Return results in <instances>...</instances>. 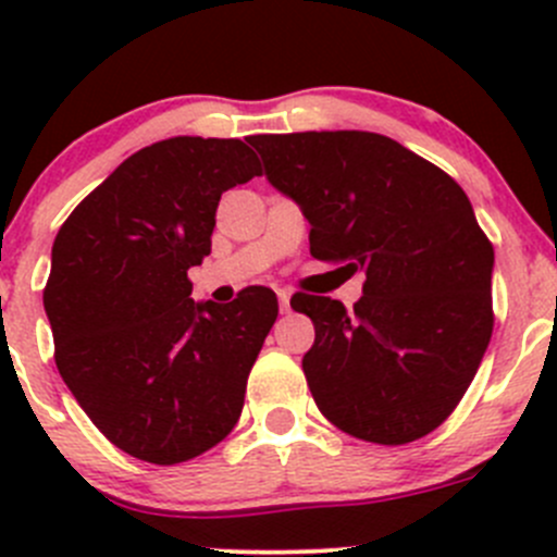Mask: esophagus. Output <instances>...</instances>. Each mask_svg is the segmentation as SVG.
I'll return each instance as SVG.
<instances>
[{
  "label": "esophagus",
  "mask_w": 557,
  "mask_h": 557,
  "mask_svg": "<svg viewBox=\"0 0 557 557\" xmlns=\"http://www.w3.org/2000/svg\"><path fill=\"white\" fill-rule=\"evenodd\" d=\"M277 299H280V312H290V290H277Z\"/></svg>",
  "instance_id": "34e87169"
}]
</instances>
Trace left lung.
Masks as SVG:
<instances>
[{
  "label": "left lung",
  "instance_id": "1",
  "mask_svg": "<svg viewBox=\"0 0 557 557\" xmlns=\"http://www.w3.org/2000/svg\"><path fill=\"white\" fill-rule=\"evenodd\" d=\"M267 180L310 221V252L367 274L347 310L296 296L320 412L358 440L407 445L466 393L493 334V247L458 183L372 132L256 134Z\"/></svg>",
  "mask_w": 557,
  "mask_h": 557
}]
</instances>
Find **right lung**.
<instances>
[{
    "instance_id": "obj_1",
    "label": "right lung",
    "mask_w": 557,
    "mask_h": 557,
    "mask_svg": "<svg viewBox=\"0 0 557 557\" xmlns=\"http://www.w3.org/2000/svg\"><path fill=\"white\" fill-rule=\"evenodd\" d=\"M261 174L243 139L170 137L128 156L75 207L50 252L42 305L55 367L99 431L148 463L226 440L277 296L190 299L223 190Z\"/></svg>"
}]
</instances>
